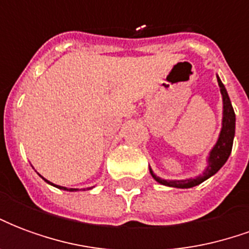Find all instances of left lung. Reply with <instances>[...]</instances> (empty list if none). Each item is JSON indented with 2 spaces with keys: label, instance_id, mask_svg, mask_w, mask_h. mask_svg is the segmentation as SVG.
Here are the masks:
<instances>
[{
  "label": "left lung",
  "instance_id": "8db88e82",
  "mask_svg": "<svg viewBox=\"0 0 249 249\" xmlns=\"http://www.w3.org/2000/svg\"><path fill=\"white\" fill-rule=\"evenodd\" d=\"M217 82H219L220 93L223 97V120H221V130H220L219 139L216 141V144L213 148L211 149L207 159L208 165L204 169V172L201 175H198L196 178H189L185 180H165L156 176L153 171L149 167V172H151L152 178L156 180L157 183L167 185V187L172 188H192L196 187L198 184H201L205 181L207 178H212L214 173L219 172V169L224 165L228 157H230L231 152H232V145H233V137H235V125H236V116L231 104L230 96L227 93L224 84L221 82V80L217 76Z\"/></svg>",
  "mask_w": 249,
  "mask_h": 249
}]
</instances>
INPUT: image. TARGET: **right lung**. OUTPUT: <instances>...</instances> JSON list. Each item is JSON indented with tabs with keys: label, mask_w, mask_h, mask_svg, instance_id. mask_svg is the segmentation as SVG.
Here are the masks:
<instances>
[{
	"label": "right lung",
	"mask_w": 249,
	"mask_h": 249,
	"mask_svg": "<svg viewBox=\"0 0 249 249\" xmlns=\"http://www.w3.org/2000/svg\"><path fill=\"white\" fill-rule=\"evenodd\" d=\"M41 178H42V176H41ZM44 180H45L46 183L48 184H51V185H53V187H56V188H58V189H64V191H69V192H76V191H78V189H77V188H66V187H61V185H56V184H53V183H51V181H48V180H46V178H44Z\"/></svg>",
	"instance_id": "1"
}]
</instances>
